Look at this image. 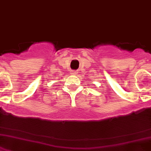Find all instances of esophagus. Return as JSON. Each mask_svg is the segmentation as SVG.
Instances as JSON below:
<instances>
[{
    "mask_svg": "<svg viewBox=\"0 0 151 151\" xmlns=\"http://www.w3.org/2000/svg\"><path fill=\"white\" fill-rule=\"evenodd\" d=\"M71 73H72V74H73V75H75V74H77V73H78V72H77V71H72V72H71Z\"/></svg>",
    "mask_w": 151,
    "mask_h": 151,
    "instance_id": "esophagus-1",
    "label": "esophagus"
}]
</instances>
